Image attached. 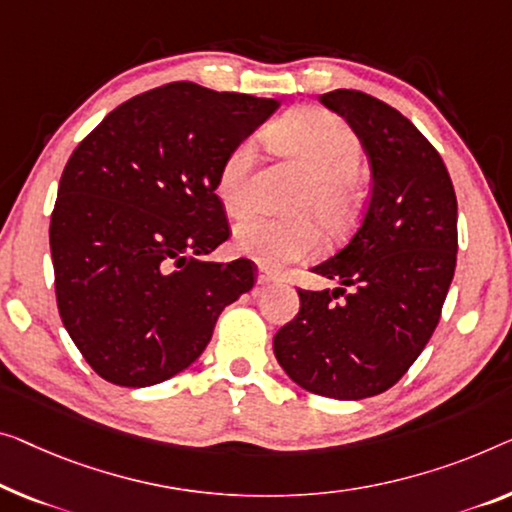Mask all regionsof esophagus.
<instances>
[{"mask_svg": "<svg viewBox=\"0 0 512 512\" xmlns=\"http://www.w3.org/2000/svg\"><path fill=\"white\" fill-rule=\"evenodd\" d=\"M257 282H259V285H271V282H276V273L269 271V269H264V266H259Z\"/></svg>", "mask_w": 512, "mask_h": 512, "instance_id": "esophagus-1", "label": "esophagus"}]
</instances>
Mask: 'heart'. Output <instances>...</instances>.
<instances>
[{"label": "heart", "mask_w": 512, "mask_h": 512, "mask_svg": "<svg viewBox=\"0 0 512 512\" xmlns=\"http://www.w3.org/2000/svg\"><path fill=\"white\" fill-rule=\"evenodd\" d=\"M269 140L312 174L310 186L296 204V213L317 218L331 234L347 230L361 202L354 174L361 165L363 149L352 128L326 110L301 108L273 124ZM253 170L255 142L241 140L227 151L216 174V195L227 216L241 218L253 209ZM234 246L266 269H280L315 255L322 246V232L308 218L257 216L236 225Z\"/></svg>", "instance_id": "b5f03b06"}]
</instances>
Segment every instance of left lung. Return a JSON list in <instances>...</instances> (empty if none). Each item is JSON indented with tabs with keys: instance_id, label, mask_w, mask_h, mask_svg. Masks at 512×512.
<instances>
[{
	"instance_id": "left-lung-1",
	"label": "left lung",
	"mask_w": 512,
	"mask_h": 512,
	"mask_svg": "<svg viewBox=\"0 0 512 512\" xmlns=\"http://www.w3.org/2000/svg\"><path fill=\"white\" fill-rule=\"evenodd\" d=\"M319 101L361 140L372 190L352 239L310 269L338 287L299 289V315L276 333L273 354L305 391L363 400L388 391L437 329L455 273L457 200L437 149L398 110L354 89Z\"/></svg>"
}]
</instances>
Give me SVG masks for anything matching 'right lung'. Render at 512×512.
Returning a JSON list of instances; mask_svg holds the SVG:
<instances>
[{
	"label": "right lung",
	"instance_id": "obj_1",
	"mask_svg": "<svg viewBox=\"0 0 512 512\" xmlns=\"http://www.w3.org/2000/svg\"><path fill=\"white\" fill-rule=\"evenodd\" d=\"M278 108L172 82L121 103L68 158L50 218L57 308L105 381L144 388L179 375L253 289L250 259H207L230 239L216 174Z\"/></svg>",
	"mask_w": 512,
	"mask_h": 512
}]
</instances>
